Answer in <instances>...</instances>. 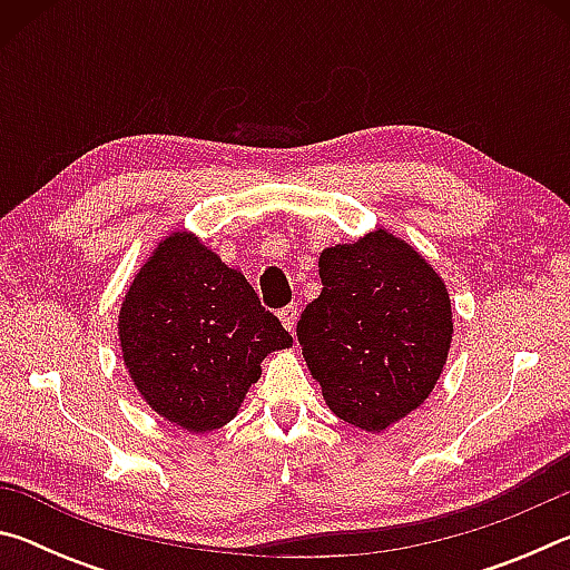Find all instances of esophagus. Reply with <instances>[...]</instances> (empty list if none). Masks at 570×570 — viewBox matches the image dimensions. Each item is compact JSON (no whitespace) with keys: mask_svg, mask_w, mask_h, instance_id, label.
I'll use <instances>...</instances> for the list:
<instances>
[{"mask_svg":"<svg viewBox=\"0 0 570 570\" xmlns=\"http://www.w3.org/2000/svg\"><path fill=\"white\" fill-rule=\"evenodd\" d=\"M278 320H282V324L286 326L288 332H294V326H296V320H298V308L294 306V304H288V306H284L282 312H278Z\"/></svg>","mask_w":570,"mask_h":570,"instance_id":"1","label":"esophagus"}]
</instances>
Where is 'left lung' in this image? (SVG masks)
<instances>
[{
	"mask_svg": "<svg viewBox=\"0 0 570 570\" xmlns=\"http://www.w3.org/2000/svg\"><path fill=\"white\" fill-rule=\"evenodd\" d=\"M322 294L296 336L336 417L382 432L430 397L448 362L445 282L402 238L372 230L320 256Z\"/></svg>",
	"mask_w": 570,
	"mask_h": 570,
	"instance_id": "1",
	"label": "left lung"
}]
</instances>
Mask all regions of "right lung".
Returning a JSON list of instances; mask_svg holds the SVG:
<instances>
[{
    "mask_svg": "<svg viewBox=\"0 0 570 570\" xmlns=\"http://www.w3.org/2000/svg\"><path fill=\"white\" fill-rule=\"evenodd\" d=\"M118 334L142 400L188 432L234 420L264 356L292 346L246 276L188 230L160 240L135 274Z\"/></svg>",
    "mask_w": 570,
    "mask_h": 570,
    "instance_id": "1",
    "label": "right lung"
}]
</instances>
